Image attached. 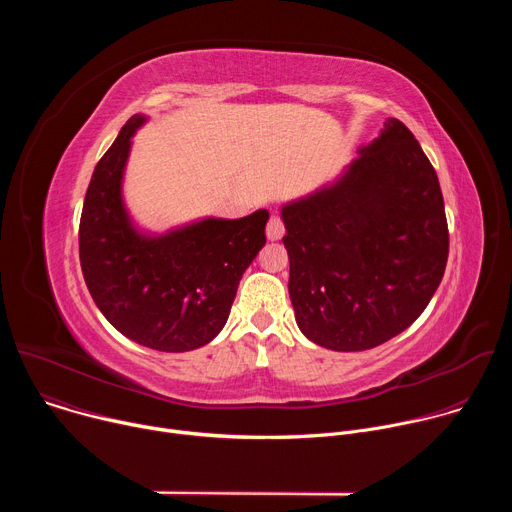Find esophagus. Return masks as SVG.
I'll list each match as a JSON object with an SVG mask.
<instances>
[{"instance_id":"34e87169","label":"esophagus","mask_w":512,"mask_h":512,"mask_svg":"<svg viewBox=\"0 0 512 512\" xmlns=\"http://www.w3.org/2000/svg\"><path fill=\"white\" fill-rule=\"evenodd\" d=\"M265 235L269 241H279L283 235H285V227H283V221L277 216V214H271L269 223H267V229H265Z\"/></svg>"}]
</instances>
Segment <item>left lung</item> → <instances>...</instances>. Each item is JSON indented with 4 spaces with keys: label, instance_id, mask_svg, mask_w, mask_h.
Returning a JSON list of instances; mask_svg holds the SVG:
<instances>
[{
    "label": "left lung",
    "instance_id": "left-lung-1",
    "mask_svg": "<svg viewBox=\"0 0 512 512\" xmlns=\"http://www.w3.org/2000/svg\"><path fill=\"white\" fill-rule=\"evenodd\" d=\"M281 221L296 322L330 350H369L401 334L446 271L440 180L393 117L332 182L285 202Z\"/></svg>",
    "mask_w": 512,
    "mask_h": 512
}]
</instances>
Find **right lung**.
Instances as JSON below:
<instances>
[{
	"mask_svg": "<svg viewBox=\"0 0 512 512\" xmlns=\"http://www.w3.org/2000/svg\"><path fill=\"white\" fill-rule=\"evenodd\" d=\"M148 121L137 113L99 160L81 214L79 253L101 314L129 340L162 352L208 344L227 324L239 281L265 245L269 212L206 216L166 233L135 225L123 176L131 137Z\"/></svg>",
	"mask_w": 512,
	"mask_h": 512,
	"instance_id": "obj_1",
	"label": "right lung"
}]
</instances>
